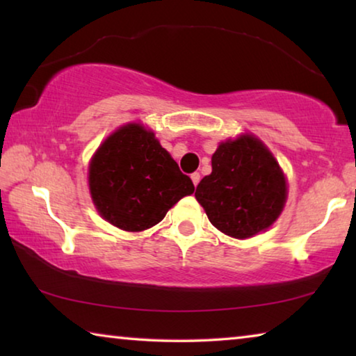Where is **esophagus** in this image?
Listing matches in <instances>:
<instances>
[{
	"instance_id": "esophagus-1",
	"label": "esophagus",
	"mask_w": 356,
	"mask_h": 356,
	"mask_svg": "<svg viewBox=\"0 0 356 356\" xmlns=\"http://www.w3.org/2000/svg\"><path fill=\"white\" fill-rule=\"evenodd\" d=\"M191 180H193V184H195V186L200 184V180H201V174L200 172H193L191 174Z\"/></svg>"
}]
</instances>
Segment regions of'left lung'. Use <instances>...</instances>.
<instances>
[{"instance_id": "obj_1", "label": "left lung", "mask_w": 356, "mask_h": 356, "mask_svg": "<svg viewBox=\"0 0 356 356\" xmlns=\"http://www.w3.org/2000/svg\"><path fill=\"white\" fill-rule=\"evenodd\" d=\"M287 186L275 156L254 136L221 143L212 172L196 186V200L218 231L248 238L273 225L282 212Z\"/></svg>"}]
</instances>
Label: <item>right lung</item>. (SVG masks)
Listing matches in <instances>:
<instances>
[{
    "instance_id": "add662e5",
    "label": "right lung",
    "mask_w": 356,
    "mask_h": 356,
    "mask_svg": "<svg viewBox=\"0 0 356 356\" xmlns=\"http://www.w3.org/2000/svg\"><path fill=\"white\" fill-rule=\"evenodd\" d=\"M89 190L99 213L113 226L138 232L155 226L195 191L152 131L129 124L102 144L89 165Z\"/></svg>"
}]
</instances>
